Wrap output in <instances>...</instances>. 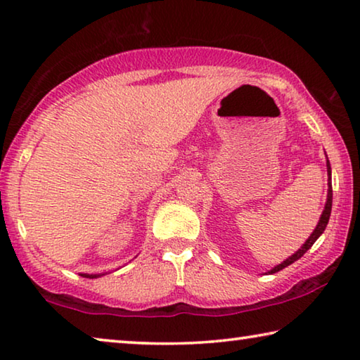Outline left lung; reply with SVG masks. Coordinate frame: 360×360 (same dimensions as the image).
Listing matches in <instances>:
<instances>
[{"label": "left lung", "instance_id": "left-lung-1", "mask_svg": "<svg viewBox=\"0 0 360 360\" xmlns=\"http://www.w3.org/2000/svg\"><path fill=\"white\" fill-rule=\"evenodd\" d=\"M327 174H328V192H327V202H326V206H324V211H322V214H321V219H319V222H318V225H316V229L313 230V233L309 235V238L304 241V245L298 249V251L295 252V254H292L289 259H285L284 262H281V264L279 265H276L275 268H271L270 271L268 273H276V271H279V270H283V268H285V266H289L290 264H294L295 260H298L302 257V255L308 251L309 248H311L314 243H316V240L319 238V236L324 233V230H326V227H327V224H328V217H330V211H332V169H330V163H328V160H327Z\"/></svg>", "mask_w": 360, "mask_h": 360}]
</instances>
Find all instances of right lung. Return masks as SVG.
<instances>
[{"instance_id":"obj_1","label":"right lung","mask_w":360,"mask_h":360,"mask_svg":"<svg viewBox=\"0 0 360 360\" xmlns=\"http://www.w3.org/2000/svg\"><path fill=\"white\" fill-rule=\"evenodd\" d=\"M84 278H98V276H103V275H87V273H84V275H81Z\"/></svg>"}]
</instances>
